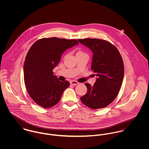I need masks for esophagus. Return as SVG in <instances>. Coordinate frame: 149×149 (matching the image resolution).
I'll return each instance as SVG.
<instances>
[{
    "label": "esophagus",
    "instance_id": "1",
    "mask_svg": "<svg viewBox=\"0 0 149 149\" xmlns=\"http://www.w3.org/2000/svg\"><path fill=\"white\" fill-rule=\"evenodd\" d=\"M70 84L71 85H76L79 84V83L77 82V81H75V80H72V81H70Z\"/></svg>",
    "mask_w": 149,
    "mask_h": 149
}]
</instances>
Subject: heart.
Instances as JSON below:
<instances>
[{
	"label": "heart",
	"instance_id": "obj_1",
	"mask_svg": "<svg viewBox=\"0 0 149 149\" xmlns=\"http://www.w3.org/2000/svg\"><path fill=\"white\" fill-rule=\"evenodd\" d=\"M83 53V52H81V51H79L77 53Z\"/></svg>",
	"mask_w": 149,
	"mask_h": 149
}]
</instances>
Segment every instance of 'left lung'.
Returning a JSON list of instances; mask_svg holds the SVG:
<instances>
[{
	"instance_id": "8db88e82",
	"label": "left lung",
	"mask_w": 149,
	"mask_h": 149,
	"mask_svg": "<svg viewBox=\"0 0 149 149\" xmlns=\"http://www.w3.org/2000/svg\"><path fill=\"white\" fill-rule=\"evenodd\" d=\"M93 53L91 70L97 79L93 86L85 83L87 92L80 98L92 109L108 106L118 96L124 77V64L118 49L111 43L97 38L78 40Z\"/></svg>"
}]
</instances>
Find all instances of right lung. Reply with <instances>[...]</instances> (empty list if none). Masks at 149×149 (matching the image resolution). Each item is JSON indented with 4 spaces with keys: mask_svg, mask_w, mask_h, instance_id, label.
<instances>
[{
    "mask_svg": "<svg viewBox=\"0 0 149 149\" xmlns=\"http://www.w3.org/2000/svg\"><path fill=\"white\" fill-rule=\"evenodd\" d=\"M78 44L76 40L43 38L30 48L24 63V81L29 95L40 106L50 108L60 100L69 82L58 80L52 70L64 52Z\"/></svg>",
    "mask_w": 149,
    "mask_h": 149,
    "instance_id": "right-lung-1",
    "label": "right lung"
}]
</instances>
